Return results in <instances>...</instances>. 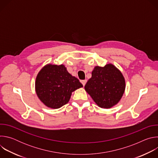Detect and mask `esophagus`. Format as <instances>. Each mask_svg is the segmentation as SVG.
Masks as SVG:
<instances>
[{
    "label": "esophagus",
    "instance_id": "34e87169",
    "mask_svg": "<svg viewBox=\"0 0 158 158\" xmlns=\"http://www.w3.org/2000/svg\"><path fill=\"white\" fill-rule=\"evenodd\" d=\"M81 82H82V84L83 86H84V85H85L86 82H87V80H83V81H81Z\"/></svg>",
    "mask_w": 158,
    "mask_h": 158
}]
</instances>
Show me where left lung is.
I'll return each mask as SVG.
<instances>
[{"instance_id": "1", "label": "left lung", "mask_w": 158, "mask_h": 158, "mask_svg": "<svg viewBox=\"0 0 158 158\" xmlns=\"http://www.w3.org/2000/svg\"><path fill=\"white\" fill-rule=\"evenodd\" d=\"M85 91L96 104L104 109L116 105L122 98L126 82L121 72L112 64L96 66L92 77L84 86Z\"/></svg>"}]
</instances>
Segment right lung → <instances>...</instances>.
Wrapping results in <instances>:
<instances>
[{"label":"right lung","instance_id":"right-lung-1","mask_svg":"<svg viewBox=\"0 0 158 158\" xmlns=\"http://www.w3.org/2000/svg\"><path fill=\"white\" fill-rule=\"evenodd\" d=\"M82 87L79 79L69 74L63 64L44 65L37 74L35 82L37 97L45 106L52 109L66 104L72 93Z\"/></svg>","mask_w":158,"mask_h":158}]
</instances>
